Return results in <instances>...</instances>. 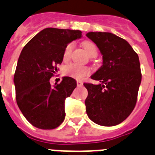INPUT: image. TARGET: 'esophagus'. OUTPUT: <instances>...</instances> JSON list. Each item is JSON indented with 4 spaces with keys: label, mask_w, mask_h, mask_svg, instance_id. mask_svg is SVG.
Masks as SVG:
<instances>
[{
    "label": "esophagus",
    "mask_w": 155,
    "mask_h": 155,
    "mask_svg": "<svg viewBox=\"0 0 155 155\" xmlns=\"http://www.w3.org/2000/svg\"><path fill=\"white\" fill-rule=\"evenodd\" d=\"M76 83H77V86L78 87H81V86H83V82H81V81H79V80H77V82H76Z\"/></svg>",
    "instance_id": "1"
}]
</instances>
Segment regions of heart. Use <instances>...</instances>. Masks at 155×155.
<instances>
[{
    "label": "heart",
    "mask_w": 155,
    "mask_h": 155,
    "mask_svg": "<svg viewBox=\"0 0 155 155\" xmlns=\"http://www.w3.org/2000/svg\"><path fill=\"white\" fill-rule=\"evenodd\" d=\"M83 47L90 56L93 55L94 54H97L96 46L94 45L93 43L90 42V41H85V42L83 43ZM72 48V44H68L66 48L64 49V54H63L64 60L68 59ZM89 72H90V69L87 67L75 64V63H71V64L66 65L64 68V73L66 76L78 79V80H82L83 79H84L88 75Z\"/></svg>",
    "instance_id": "b5f03b06"
}]
</instances>
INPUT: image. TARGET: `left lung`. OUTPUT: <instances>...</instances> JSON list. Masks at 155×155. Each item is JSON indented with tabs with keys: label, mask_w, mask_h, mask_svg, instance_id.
Wrapping results in <instances>:
<instances>
[{
	"label": "left lung",
	"mask_w": 155,
	"mask_h": 155,
	"mask_svg": "<svg viewBox=\"0 0 155 155\" xmlns=\"http://www.w3.org/2000/svg\"><path fill=\"white\" fill-rule=\"evenodd\" d=\"M87 37L99 48L103 63L91 76L100 83L83 84L88 91L86 111L96 124L116 126L131 114L137 103L142 78L139 57L126 40L113 33L90 32Z\"/></svg>",
	"instance_id": "1"
}]
</instances>
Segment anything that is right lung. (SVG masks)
<instances>
[{"mask_svg":"<svg viewBox=\"0 0 155 155\" xmlns=\"http://www.w3.org/2000/svg\"><path fill=\"white\" fill-rule=\"evenodd\" d=\"M82 37L80 30L46 28L21 51L14 76L16 101L25 118L41 130L55 129L65 117L64 101L76 87L68 76L52 87L50 79L58 72L67 45Z\"/></svg>","mask_w":155,"mask_h":155,"instance_id":"1","label":"right lung"}]
</instances>
